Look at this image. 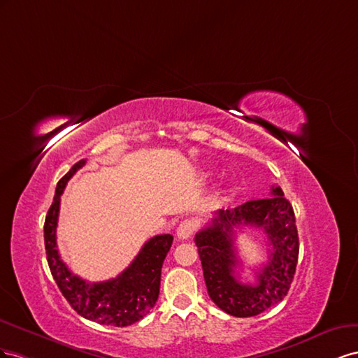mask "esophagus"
Returning <instances> with one entry per match:
<instances>
[{"label":"esophagus","instance_id":"34e87169","mask_svg":"<svg viewBox=\"0 0 358 358\" xmlns=\"http://www.w3.org/2000/svg\"><path fill=\"white\" fill-rule=\"evenodd\" d=\"M198 229V222L195 219H186L182 220L177 228V237L181 240L189 238L193 232Z\"/></svg>","mask_w":358,"mask_h":358}]
</instances>
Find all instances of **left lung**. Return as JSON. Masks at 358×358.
<instances>
[{
    "label": "left lung",
    "mask_w": 358,
    "mask_h": 358,
    "mask_svg": "<svg viewBox=\"0 0 358 358\" xmlns=\"http://www.w3.org/2000/svg\"><path fill=\"white\" fill-rule=\"evenodd\" d=\"M270 198L244 202L234 210H219L208 227L195 236L210 299L223 312L238 318L259 315L288 294L299 261V234L289 201L279 186ZM261 227L272 246L269 262L255 285L239 282L235 267L232 227Z\"/></svg>",
    "instance_id": "8db88e82"
}]
</instances>
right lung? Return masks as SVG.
Returning a JSON list of instances; mask_svg holds the SVG:
<instances>
[{
  "mask_svg": "<svg viewBox=\"0 0 358 358\" xmlns=\"http://www.w3.org/2000/svg\"><path fill=\"white\" fill-rule=\"evenodd\" d=\"M85 159L75 163L58 181L55 196L45 220V249L50 273L69 304L85 320L103 325L127 327L142 320L155 308L160 291L162 265L173 237L163 234L150 238L138 257L115 279L91 283L71 273L57 248V224L61 195L67 181L85 165Z\"/></svg>",
  "mask_w": 358,
  "mask_h": 358,
  "instance_id": "1",
  "label": "right lung"
}]
</instances>
